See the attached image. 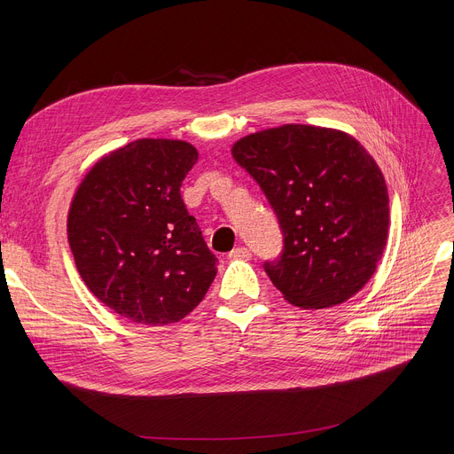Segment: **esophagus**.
<instances>
[{"label":"esophagus","mask_w":454,"mask_h":454,"mask_svg":"<svg viewBox=\"0 0 454 454\" xmlns=\"http://www.w3.org/2000/svg\"><path fill=\"white\" fill-rule=\"evenodd\" d=\"M230 257H233V259H250L252 252L247 247H237L230 252Z\"/></svg>","instance_id":"34e87169"}]
</instances>
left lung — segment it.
Returning <instances> with one entry per match:
<instances>
[{"mask_svg":"<svg viewBox=\"0 0 454 454\" xmlns=\"http://www.w3.org/2000/svg\"><path fill=\"white\" fill-rule=\"evenodd\" d=\"M231 154L278 217L283 250L263 269L283 298L325 309L359 293L390 223L383 173L361 143L340 130L283 125L239 139Z\"/></svg>","mask_w":454,"mask_h":454,"instance_id":"1","label":"left lung"}]
</instances>
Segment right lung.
Segmentation results:
<instances>
[{
    "mask_svg": "<svg viewBox=\"0 0 454 454\" xmlns=\"http://www.w3.org/2000/svg\"><path fill=\"white\" fill-rule=\"evenodd\" d=\"M199 153L178 139H137L95 163L71 202L69 247L86 287L137 324L182 320L217 274L180 187Z\"/></svg>",
    "mask_w": 454,
    "mask_h": 454,
    "instance_id": "right-lung-1",
    "label": "right lung"
}]
</instances>
